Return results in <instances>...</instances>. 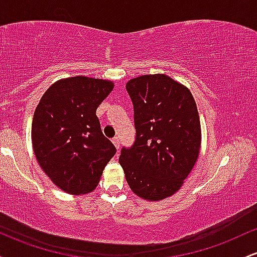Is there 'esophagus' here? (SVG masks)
I'll return each instance as SVG.
<instances>
[{
    "instance_id": "34e87169",
    "label": "esophagus",
    "mask_w": 257,
    "mask_h": 257,
    "mask_svg": "<svg viewBox=\"0 0 257 257\" xmlns=\"http://www.w3.org/2000/svg\"><path fill=\"white\" fill-rule=\"evenodd\" d=\"M112 143H113V145H114V147H116L117 149V151H118L119 150V147H120V143H119V138H113L112 139Z\"/></svg>"
}]
</instances>
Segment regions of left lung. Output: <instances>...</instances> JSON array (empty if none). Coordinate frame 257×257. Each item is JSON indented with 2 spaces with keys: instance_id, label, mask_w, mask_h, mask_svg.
Here are the masks:
<instances>
[{
  "instance_id": "left-lung-1",
  "label": "left lung",
  "mask_w": 257,
  "mask_h": 257,
  "mask_svg": "<svg viewBox=\"0 0 257 257\" xmlns=\"http://www.w3.org/2000/svg\"><path fill=\"white\" fill-rule=\"evenodd\" d=\"M125 88L137 139L131 149L123 147L119 164L133 192L158 202L178 192L198 159V110L190 89L164 73L132 78Z\"/></svg>"
}]
</instances>
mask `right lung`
<instances>
[{
  "mask_svg": "<svg viewBox=\"0 0 257 257\" xmlns=\"http://www.w3.org/2000/svg\"><path fill=\"white\" fill-rule=\"evenodd\" d=\"M113 87L107 79L67 77L53 83L38 102L32 147L40 167L64 192L79 196L95 190L116 153L96 117Z\"/></svg>",
  "mask_w": 257,
  "mask_h": 257,
  "instance_id": "right-lung-1",
  "label": "right lung"
}]
</instances>
